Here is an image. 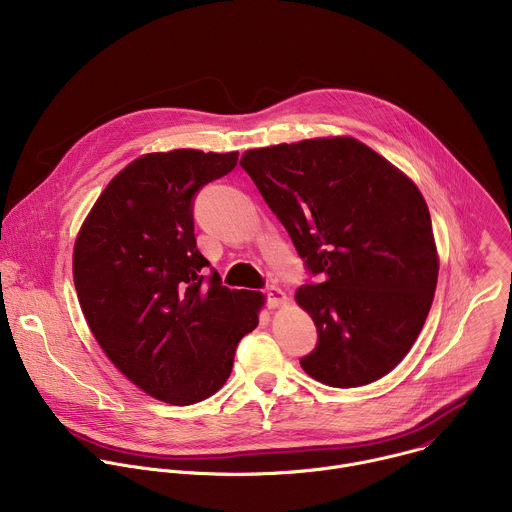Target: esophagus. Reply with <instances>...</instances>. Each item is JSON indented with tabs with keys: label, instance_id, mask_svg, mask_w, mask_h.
I'll use <instances>...</instances> for the list:
<instances>
[{
	"label": "esophagus",
	"instance_id": "1",
	"mask_svg": "<svg viewBox=\"0 0 512 512\" xmlns=\"http://www.w3.org/2000/svg\"><path fill=\"white\" fill-rule=\"evenodd\" d=\"M265 296H267V304H269V308H281V306H285V304H287L285 291H283V289H279V287H275V285H271V287H267V289H265Z\"/></svg>",
	"mask_w": 512,
	"mask_h": 512
}]
</instances>
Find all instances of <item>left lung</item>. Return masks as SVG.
Masks as SVG:
<instances>
[{
	"label": "left lung",
	"instance_id": "obj_1",
	"mask_svg": "<svg viewBox=\"0 0 512 512\" xmlns=\"http://www.w3.org/2000/svg\"><path fill=\"white\" fill-rule=\"evenodd\" d=\"M241 168L308 269L324 275L296 294L318 330L302 369L338 389L391 373L425 324L440 271L415 182L346 135L247 150Z\"/></svg>",
	"mask_w": 512,
	"mask_h": 512
}]
</instances>
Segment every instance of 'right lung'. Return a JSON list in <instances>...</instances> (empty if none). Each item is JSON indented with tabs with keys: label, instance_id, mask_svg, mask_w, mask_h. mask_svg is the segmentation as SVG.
Returning <instances> with one entry per match:
<instances>
[{
	"label": "right lung",
	"instance_id": "right-lung-1",
	"mask_svg": "<svg viewBox=\"0 0 512 512\" xmlns=\"http://www.w3.org/2000/svg\"><path fill=\"white\" fill-rule=\"evenodd\" d=\"M239 152L143 154L101 192L77 235L72 277L85 320L143 393L192 405L221 389L239 340L257 328L261 291L229 289L194 237L192 198Z\"/></svg>",
	"mask_w": 512,
	"mask_h": 512
}]
</instances>
